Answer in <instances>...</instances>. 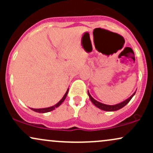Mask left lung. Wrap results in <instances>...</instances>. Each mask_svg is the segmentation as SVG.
Wrapping results in <instances>:
<instances>
[{"instance_id":"1","label":"left lung","mask_w":153,"mask_h":153,"mask_svg":"<svg viewBox=\"0 0 153 153\" xmlns=\"http://www.w3.org/2000/svg\"><path fill=\"white\" fill-rule=\"evenodd\" d=\"M88 94L89 98H90L91 101H92V103H94V104L96 107H98V108H101V109H102L103 111H117V110L120 109V108H123V107H124V106H126V105H127V103L129 102V101H130V100L131 99V98L134 96V95L135 94V92L132 95H131V96L129 98V99L125 100V101H123V102H122V103H119V104H116V105L103 104V103H100V102H99V101H96V100H95L94 98H93L92 96H91V94H89L88 91Z\"/></svg>"}]
</instances>
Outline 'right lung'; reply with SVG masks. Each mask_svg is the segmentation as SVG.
Listing matches in <instances>:
<instances>
[{
    "label": "right lung",
    "instance_id": "right-lung-1",
    "mask_svg": "<svg viewBox=\"0 0 153 153\" xmlns=\"http://www.w3.org/2000/svg\"><path fill=\"white\" fill-rule=\"evenodd\" d=\"M68 91H69V89H68V91H66L65 94L64 95V96L62 97V99H61L60 101H59V102L57 103V104L54 105V106H52L51 107H48V108H31V109L34 111H36V112H38V113H46V112H49V111H51L54 110L55 108H57V107L60 106L61 103H62L63 101H65V98L67 96V95H68Z\"/></svg>",
    "mask_w": 153,
    "mask_h": 153
}]
</instances>
